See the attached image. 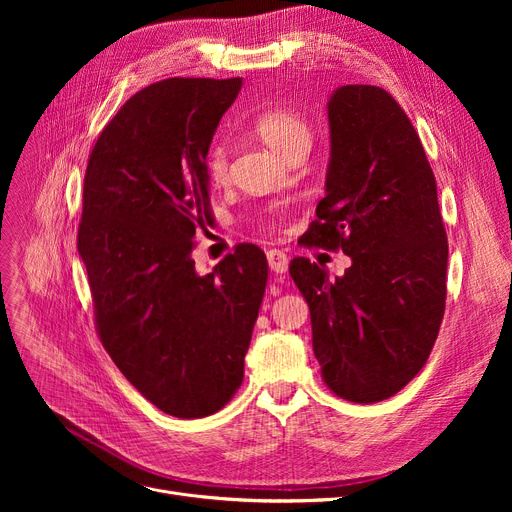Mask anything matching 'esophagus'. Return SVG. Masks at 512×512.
Wrapping results in <instances>:
<instances>
[{
  "instance_id": "obj_1",
  "label": "esophagus",
  "mask_w": 512,
  "mask_h": 512,
  "mask_svg": "<svg viewBox=\"0 0 512 512\" xmlns=\"http://www.w3.org/2000/svg\"><path fill=\"white\" fill-rule=\"evenodd\" d=\"M267 263H270L272 272L276 274H286L288 270V255L280 249H270L267 251Z\"/></svg>"
}]
</instances>
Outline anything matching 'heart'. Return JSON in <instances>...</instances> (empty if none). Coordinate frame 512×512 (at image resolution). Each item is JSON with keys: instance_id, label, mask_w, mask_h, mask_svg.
<instances>
[{"instance_id": "b5f03b06", "label": "heart", "mask_w": 512, "mask_h": 512, "mask_svg": "<svg viewBox=\"0 0 512 512\" xmlns=\"http://www.w3.org/2000/svg\"><path fill=\"white\" fill-rule=\"evenodd\" d=\"M253 128L274 151L288 157L294 149L311 145V124L307 118L288 105H272L261 110ZM205 174L213 186H224L230 180V153L226 145H213L205 159Z\"/></svg>"}]
</instances>
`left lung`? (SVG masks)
Masks as SVG:
<instances>
[{
	"mask_svg": "<svg viewBox=\"0 0 512 512\" xmlns=\"http://www.w3.org/2000/svg\"><path fill=\"white\" fill-rule=\"evenodd\" d=\"M326 197L305 247L342 249V278L307 257L290 276L311 311L321 378L340 398L380 402L425 365L446 305L448 240L436 178L419 134L396 99L346 85L328 103Z\"/></svg>",
	"mask_w": 512,
	"mask_h": 512,
	"instance_id": "obj_1",
	"label": "left lung"
}]
</instances>
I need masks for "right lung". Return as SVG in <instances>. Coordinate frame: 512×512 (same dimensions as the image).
<instances>
[{"instance_id": "right-lung-1", "label": "right lung", "mask_w": 512, "mask_h": 512, "mask_svg": "<svg viewBox=\"0 0 512 512\" xmlns=\"http://www.w3.org/2000/svg\"><path fill=\"white\" fill-rule=\"evenodd\" d=\"M236 78H166L132 95L89 155L76 247L95 330L124 378L172 417L220 411L242 384L267 282L255 245L199 276L205 159Z\"/></svg>"}]
</instances>
